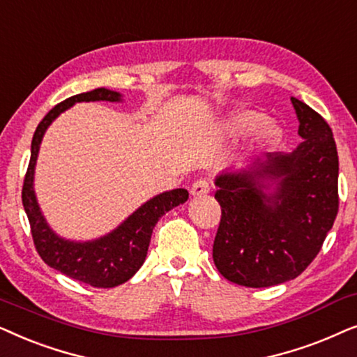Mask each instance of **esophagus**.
<instances>
[{"instance_id": "esophagus-1", "label": "esophagus", "mask_w": 357, "mask_h": 357, "mask_svg": "<svg viewBox=\"0 0 357 357\" xmlns=\"http://www.w3.org/2000/svg\"><path fill=\"white\" fill-rule=\"evenodd\" d=\"M208 191H211V183H208V179H206V178L197 179V181L194 183L191 188L192 196H204V194H207Z\"/></svg>"}]
</instances>
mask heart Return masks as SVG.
<instances>
[{
    "instance_id": "obj_1",
    "label": "heart",
    "mask_w": 357,
    "mask_h": 357,
    "mask_svg": "<svg viewBox=\"0 0 357 357\" xmlns=\"http://www.w3.org/2000/svg\"><path fill=\"white\" fill-rule=\"evenodd\" d=\"M266 121V116L259 111H253V109H245V111H240L234 114L228 121V129L235 134H246V132L256 129L261 123ZM282 130L281 127L275 122H266L261 127L258 142L263 146H271L278 144L279 139H281Z\"/></svg>"
}]
</instances>
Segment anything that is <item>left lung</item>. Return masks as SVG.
Listing matches in <instances>:
<instances>
[{"instance_id":"1","label":"left lung","mask_w":357,"mask_h":357,"mask_svg":"<svg viewBox=\"0 0 357 357\" xmlns=\"http://www.w3.org/2000/svg\"><path fill=\"white\" fill-rule=\"evenodd\" d=\"M303 142L292 153H268L264 163L218 176L222 218L213 263L228 281L245 287L296 279L320 253L338 213V151L333 132L317 111L291 98ZM278 186L266 195L264 181Z\"/></svg>"}]
</instances>
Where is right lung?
Here are the masks:
<instances>
[{"mask_svg":"<svg viewBox=\"0 0 357 357\" xmlns=\"http://www.w3.org/2000/svg\"><path fill=\"white\" fill-rule=\"evenodd\" d=\"M82 101L116 102L121 101V94L106 88L76 94V96L56 104L42 119L34 132V137H32L31 160L22 184V206L29 218L34 246L45 264L71 279H76V281L89 284L93 287L107 289L127 282L140 269L145 261L146 251H149L151 231H153L156 222L171 208L186 202L189 192L186 189H173V191L150 199L140 208H137L122 225H119L112 234L99 240L76 243V241H68L56 236L47 225L45 218L40 213L39 204L36 201L34 188H32L36 160L42 137L52 121L70 106H73L75 102Z\"/></svg>","mask_w":357,"mask_h":357,"instance_id":"obj_1","label":"right lung"}]
</instances>
